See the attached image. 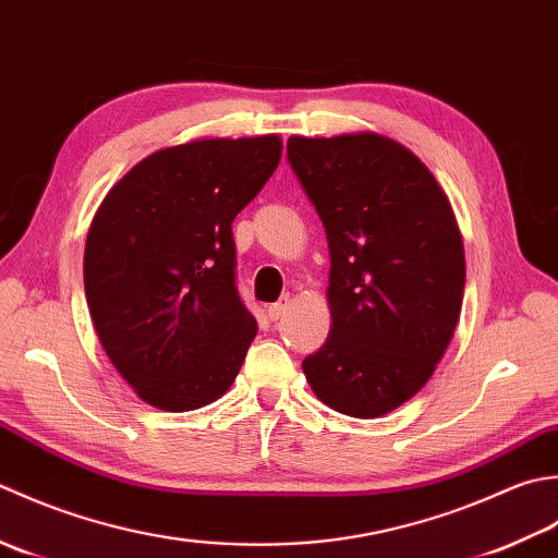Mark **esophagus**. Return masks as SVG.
<instances>
[{"instance_id": "34e87169", "label": "esophagus", "mask_w": 558, "mask_h": 558, "mask_svg": "<svg viewBox=\"0 0 558 558\" xmlns=\"http://www.w3.org/2000/svg\"><path fill=\"white\" fill-rule=\"evenodd\" d=\"M289 305H291V301L289 299H281L279 303H271L269 308H267V317L271 323H277V320H281L283 315H287V311H289Z\"/></svg>"}]
</instances>
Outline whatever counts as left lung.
Wrapping results in <instances>:
<instances>
[{"label": "left lung", "mask_w": 558, "mask_h": 558, "mask_svg": "<svg viewBox=\"0 0 558 558\" xmlns=\"http://www.w3.org/2000/svg\"><path fill=\"white\" fill-rule=\"evenodd\" d=\"M287 158L329 245L327 342L305 356L313 392L359 418L424 388L464 291V250L446 192L388 136H291Z\"/></svg>", "instance_id": "obj_1"}]
</instances>
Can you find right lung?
Listing matches in <instances>:
<instances>
[{
    "label": "right lung",
    "mask_w": 558,
    "mask_h": 558,
    "mask_svg": "<svg viewBox=\"0 0 558 558\" xmlns=\"http://www.w3.org/2000/svg\"><path fill=\"white\" fill-rule=\"evenodd\" d=\"M279 158L275 134L170 146L100 204L84 253L90 320L112 366L151 407L199 409L241 371L257 323L238 293L231 223Z\"/></svg>",
    "instance_id": "obj_1"
}]
</instances>
